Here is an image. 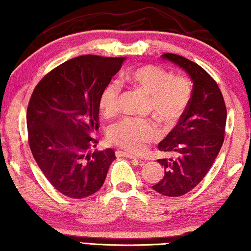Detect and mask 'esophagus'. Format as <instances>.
I'll return each mask as SVG.
<instances>
[{"label": "esophagus", "instance_id": "obj_1", "mask_svg": "<svg viewBox=\"0 0 251 251\" xmlns=\"http://www.w3.org/2000/svg\"><path fill=\"white\" fill-rule=\"evenodd\" d=\"M116 155H119V157H126V158H129V159H133V160H138L139 162H142V161H141V159H138L137 157H136V155L128 153V152L116 151Z\"/></svg>", "mask_w": 251, "mask_h": 251}]
</instances>
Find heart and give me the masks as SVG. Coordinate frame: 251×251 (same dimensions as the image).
<instances>
[{"label":"heart","mask_w":251,"mask_h":251,"mask_svg":"<svg viewBox=\"0 0 251 251\" xmlns=\"http://www.w3.org/2000/svg\"><path fill=\"white\" fill-rule=\"evenodd\" d=\"M126 80L150 97V109L165 126H174L191 99L193 87L187 78L173 77L169 71L158 66L136 68L126 75ZM120 85L113 80L107 84L100 96L99 105L105 115H113L118 110ZM159 130L155 123L148 119L126 118L109 129V141L120 148L142 153L150 143L155 141Z\"/></svg>","instance_id":"b5f03b06"}]
</instances>
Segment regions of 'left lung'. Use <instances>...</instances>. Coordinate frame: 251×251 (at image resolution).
Instances as JSON below:
<instances>
[{
	"mask_svg": "<svg viewBox=\"0 0 251 251\" xmlns=\"http://www.w3.org/2000/svg\"><path fill=\"white\" fill-rule=\"evenodd\" d=\"M162 58L182 68L194 84L183 115L159 143L158 149L173 158L159 159L165 175L152 187L164 196L180 197L197 187L216 160L225 139L227 110L219 86L203 68L176 54Z\"/></svg>",
	"mask_w": 251,
	"mask_h": 251,
	"instance_id": "left-lung-1",
	"label": "left lung"
}]
</instances>
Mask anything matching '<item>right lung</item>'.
<instances>
[{"mask_svg": "<svg viewBox=\"0 0 251 251\" xmlns=\"http://www.w3.org/2000/svg\"><path fill=\"white\" fill-rule=\"evenodd\" d=\"M125 57L82 55L54 68L37 84L26 113L28 145L39 168L64 196L97 193L115 160L112 149L90 152L98 141L99 100Z\"/></svg>", "mask_w": 251, "mask_h": 251, "instance_id": "1", "label": "right lung"}]
</instances>
